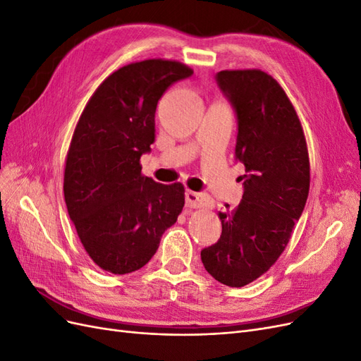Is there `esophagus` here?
Returning a JSON list of instances; mask_svg holds the SVG:
<instances>
[{
  "label": "esophagus",
  "instance_id": "1",
  "mask_svg": "<svg viewBox=\"0 0 361 361\" xmlns=\"http://www.w3.org/2000/svg\"><path fill=\"white\" fill-rule=\"evenodd\" d=\"M206 197H203L202 194L194 192V191H187L185 192V206L187 207H203L206 206Z\"/></svg>",
  "mask_w": 361,
  "mask_h": 361
}]
</instances>
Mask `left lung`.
Listing matches in <instances>:
<instances>
[{
  "label": "left lung",
  "mask_w": 361,
  "mask_h": 361,
  "mask_svg": "<svg viewBox=\"0 0 361 361\" xmlns=\"http://www.w3.org/2000/svg\"><path fill=\"white\" fill-rule=\"evenodd\" d=\"M215 81L236 114L244 194L236 209L220 212L221 236L200 256L216 281L241 288L274 265L289 243L309 195V152L297 111L271 75L221 71Z\"/></svg>",
  "instance_id": "1"
}]
</instances>
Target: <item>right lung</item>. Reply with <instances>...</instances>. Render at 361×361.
<instances>
[{
	"mask_svg": "<svg viewBox=\"0 0 361 361\" xmlns=\"http://www.w3.org/2000/svg\"><path fill=\"white\" fill-rule=\"evenodd\" d=\"M191 75L179 61L130 63L97 87L75 128L64 202L85 251L104 271L143 268L182 212L183 185L143 176L140 158L155 141L161 96Z\"/></svg>",
	"mask_w": 361,
	"mask_h": 361,
	"instance_id": "1",
	"label": "right lung"
}]
</instances>
